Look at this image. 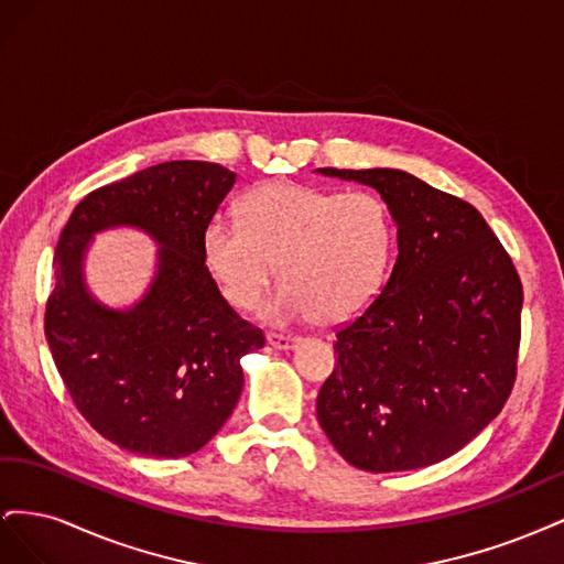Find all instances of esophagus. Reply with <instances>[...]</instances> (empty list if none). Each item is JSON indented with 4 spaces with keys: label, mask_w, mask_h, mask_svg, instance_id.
I'll use <instances>...</instances> for the list:
<instances>
[{
    "label": "esophagus",
    "mask_w": 564,
    "mask_h": 564,
    "mask_svg": "<svg viewBox=\"0 0 564 564\" xmlns=\"http://www.w3.org/2000/svg\"><path fill=\"white\" fill-rule=\"evenodd\" d=\"M268 344L278 350H292L299 346V336H286V334H268Z\"/></svg>",
    "instance_id": "1"
}]
</instances>
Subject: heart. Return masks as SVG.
Returning a JSON list of instances; mask_svg holds the SVG:
<instances>
[{"mask_svg": "<svg viewBox=\"0 0 564 564\" xmlns=\"http://www.w3.org/2000/svg\"><path fill=\"white\" fill-rule=\"evenodd\" d=\"M242 220L214 214L202 230L207 270L232 308L251 311L280 263L284 282L261 308L270 324H346L377 301L395 256V218L373 191L294 181L253 187Z\"/></svg>", "mask_w": 564, "mask_h": 564, "instance_id": "obj_1", "label": "heart"}]
</instances>
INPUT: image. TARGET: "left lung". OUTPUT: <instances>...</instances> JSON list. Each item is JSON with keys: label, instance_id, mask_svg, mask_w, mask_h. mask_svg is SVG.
I'll use <instances>...</instances> for the list:
<instances>
[{"label": "left lung", "instance_id": "8db88e82", "mask_svg": "<svg viewBox=\"0 0 564 564\" xmlns=\"http://www.w3.org/2000/svg\"><path fill=\"white\" fill-rule=\"evenodd\" d=\"M317 172L373 187L398 226L381 294L336 332L317 421L360 470L433 466L497 419L513 390L520 275L473 204L400 169Z\"/></svg>", "mask_w": 564, "mask_h": 564}]
</instances>
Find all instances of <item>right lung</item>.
Returning a JSON list of instances; mask_svg holds the SVG:
<instances>
[{"label": "right lung", "instance_id": "obj_1", "mask_svg": "<svg viewBox=\"0 0 564 564\" xmlns=\"http://www.w3.org/2000/svg\"><path fill=\"white\" fill-rule=\"evenodd\" d=\"M235 174L214 162H162L84 197L56 245L44 334L82 416L131 454L202 449L240 400V360L263 332L237 315L207 270L202 230ZM139 227L160 245L159 270L131 310L94 300L83 256L96 231Z\"/></svg>", "mask_w": 564, "mask_h": 564}]
</instances>
